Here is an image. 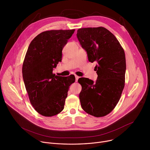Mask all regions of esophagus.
Instances as JSON below:
<instances>
[{
	"label": "esophagus",
	"mask_w": 150,
	"mask_h": 150,
	"mask_svg": "<svg viewBox=\"0 0 150 150\" xmlns=\"http://www.w3.org/2000/svg\"><path fill=\"white\" fill-rule=\"evenodd\" d=\"M75 81L76 82V81H78V78H79V76H78L76 75H75Z\"/></svg>",
	"instance_id": "34e87169"
}]
</instances>
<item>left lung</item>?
Returning <instances> with one entry per match:
<instances>
[{
    "label": "left lung",
    "instance_id": "1",
    "mask_svg": "<svg viewBox=\"0 0 150 150\" xmlns=\"http://www.w3.org/2000/svg\"><path fill=\"white\" fill-rule=\"evenodd\" d=\"M76 36L89 61L97 62L98 75L96 82L83 77L78 80L82 86L81 106L91 115L103 117L115 107L124 88L125 52L115 36L104 27L80 28Z\"/></svg>",
    "mask_w": 150,
    "mask_h": 150
}]
</instances>
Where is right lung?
<instances>
[{
	"label": "right lung",
	"mask_w": 150,
	"mask_h": 150,
	"mask_svg": "<svg viewBox=\"0 0 150 150\" xmlns=\"http://www.w3.org/2000/svg\"><path fill=\"white\" fill-rule=\"evenodd\" d=\"M75 30H50L42 32L30 42L22 66V76L31 104L42 115L51 117L64 107L74 75L53 74L61 61L62 50Z\"/></svg>",
	"instance_id": "1"
}]
</instances>
